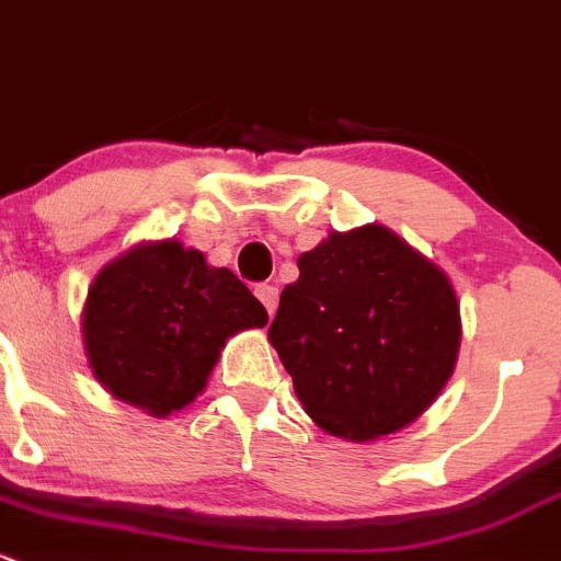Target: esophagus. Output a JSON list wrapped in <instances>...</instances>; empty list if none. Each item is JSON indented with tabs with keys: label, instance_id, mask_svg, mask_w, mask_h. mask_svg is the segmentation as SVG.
Segmentation results:
<instances>
[{
	"label": "esophagus",
	"instance_id": "34e87169",
	"mask_svg": "<svg viewBox=\"0 0 561 561\" xmlns=\"http://www.w3.org/2000/svg\"><path fill=\"white\" fill-rule=\"evenodd\" d=\"M256 297L262 299V305L267 308L270 316L278 310V288H275V286H270V283H262V286H256Z\"/></svg>",
	"mask_w": 561,
	"mask_h": 561
}]
</instances>
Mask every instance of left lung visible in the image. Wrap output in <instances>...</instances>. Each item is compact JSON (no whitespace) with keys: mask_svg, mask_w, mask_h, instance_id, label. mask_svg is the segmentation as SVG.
Wrapping results in <instances>:
<instances>
[{"mask_svg":"<svg viewBox=\"0 0 561 561\" xmlns=\"http://www.w3.org/2000/svg\"><path fill=\"white\" fill-rule=\"evenodd\" d=\"M297 267L267 337L305 413L356 443L405 430L440 397L459 356L448 275L380 224L329 232Z\"/></svg>","mask_w":561,"mask_h":561,"instance_id":"obj_1","label":"left lung"}]
</instances>
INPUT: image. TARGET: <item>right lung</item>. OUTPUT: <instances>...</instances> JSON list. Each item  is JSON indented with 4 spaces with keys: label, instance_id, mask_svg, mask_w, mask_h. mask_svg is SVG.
I'll return each instance as SVG.
<instances>
[{
    "label": "right lung",
    "instance_id": "obj_1",
    "mask_svg": "<svg viewBox=\"0 0 561 561\" xmlns=\"http://www.w3.org/2000/svg\"><path fill=\"white\" fill-rule=\"evenodd\" d=\"M267 323L227 267L181 240L137 242L89 286L80 332L94 378L121 402L164 419L202 394L224 345Z\"/></svg>",
    "mask_w": 561,
    "mask_h": 561
}]
</instances>
